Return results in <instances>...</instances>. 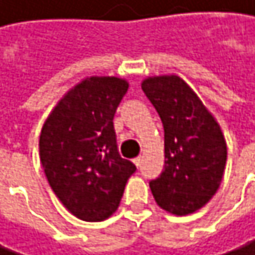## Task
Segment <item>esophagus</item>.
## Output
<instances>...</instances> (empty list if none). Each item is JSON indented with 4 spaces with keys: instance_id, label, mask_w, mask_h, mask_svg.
<instances>
[{
    "instance_id": "1",
    "label": "esophagus",
    "mask_w": 255,
    "mask_h": 255,
    "mask_svg": "<svg viewBox=\"0 0 255 255\" xmlns=\"http://www.w3.org/2000/svg\"><path fill=\"white\" fill-rule=\"evenodd\" d=\"M133 162H135L136 167H139V165H141V162H143V156H136V158L133 159Z\"/></svg>"
}]
</instances>
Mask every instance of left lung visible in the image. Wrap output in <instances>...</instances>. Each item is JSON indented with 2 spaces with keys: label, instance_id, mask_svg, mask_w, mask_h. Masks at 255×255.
Returning <instances> with one entry per match:
<instances>
[{
  "label": "left lung",
  "instance_id": "8db88e82",
  "mask_svg": "<svg viewBox=\"0 0 255 255\" xmlns=\"http://www.w3.org/2000/svg\"><path fill=\"white\" fill-rule=\"evenodd\" d=\"M143 91L164 126V170L149 182L156 204L184 216L204 207L219 188L227 144L199 97L176 76L149 77Z\"/></svg>",
  "mask_w": 255,
  "mask_h": 255
}]
</instances>
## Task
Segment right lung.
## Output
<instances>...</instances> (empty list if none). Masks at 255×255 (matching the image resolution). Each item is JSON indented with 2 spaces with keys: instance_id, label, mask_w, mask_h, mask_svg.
Segmentation results:
<instances>
[{
  "instance_id": "obj_1",
  "label": "right lung",
  "mask_w": 255,
  "mask_h": 255,
  "mask_svg": "<svg viewBox=\"0 0 255 255\" xmlns=\"http://www.w3.org/2000/svg\"><path fill=\"white\" fill-rule=\"evenodd\" d=\"M128 93L117 77H90L47 119L39 155L54 195L71 214L100 222L119 208L135 164L122 158L114 116Z\"/></svg>"
}]
</instances>
